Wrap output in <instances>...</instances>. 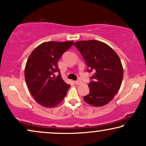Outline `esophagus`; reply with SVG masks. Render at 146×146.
<instances>
[{"label":"esophagus","mask_w":146,"mask_h":146,"mask_svg":"<svg viewBox=\"0 0 146 146\" xmlns=\"http://www.w3.org/2000/svg\"><path fill=\"white\" fill-rule=\"evenodd\" d=\"M74 82L76 85H79V84H80L81 83H82V81H81L80 80H76Z\"/></svg>","instance_id":"1"}]
</instances>
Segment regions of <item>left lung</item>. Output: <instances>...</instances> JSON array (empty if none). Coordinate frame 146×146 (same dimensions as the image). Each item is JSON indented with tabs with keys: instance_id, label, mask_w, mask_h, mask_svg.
Here are the masks:
<instances>
[{
	"instance_id": "1",
	"label": "left lung",
	"mask_w": 146,
	"mask_h": 146,
	"mask_svg": "<svg viewBox=\"0 0 146 146\" xmlns=\"http://www.w3.org/2000/svg\"><path fill=\"white\" fill-rule=\"evenodd\" d=\"M88 66L93 72L88 84L89 94L83 97L86 103L102 107L114 98L121 85L123 69L114 50L105 43L97 40L79 41L74 43Z\"/></svg>"
}]
</instances>
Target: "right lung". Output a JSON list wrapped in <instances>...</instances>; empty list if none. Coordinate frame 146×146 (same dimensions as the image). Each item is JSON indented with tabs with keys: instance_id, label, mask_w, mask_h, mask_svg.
<instances>
[{
	"instance_id": "add662e5",
	"label": "right lung",
	"mask_w": 146,
	"mask_h": 146,
	"mask_svg": "<svg viewBox=\"0 0 146 146\" xmlns=\"http://www.w3.org/2000/svg\"><path fill=\"white\" fill-rule=\"evenodd\" d=\"M73 43L74 41H48L41 43L30 54L25 78L31 95L39 105L54 107L67 94L70 85L62 78L58 62Z\"/></svg>"
}]
</instances>
